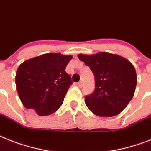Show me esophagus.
<instances>
[{
	"mask_svg": "<svg viewBox=\"0 0 151 151\" xmlns=\"http://www.w3.org/2000/svg\"><path fill=\"white\" fill-rule=\"evenodd\" d=\"M78 86H79L80 88H81V87L82 86V82L81 81H79V82H78Z\"/></svg>",
	"mask_w": 151,
	"mask_h": 151,
	"instance_id": "1",
	"label": "esophagus"
}]
</instances>
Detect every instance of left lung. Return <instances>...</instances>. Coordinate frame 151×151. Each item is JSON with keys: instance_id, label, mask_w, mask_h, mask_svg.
<instances>
[{"instance_id": "left-lung-1", "label": "left lung", "mask_w": 151, "mask_h": 151, "mask_svg": "<svg viewBox=\"0 0 151 151\" xmlns=\"http://www.w3.org/2000/svg\"><path fill=\"white\" fill-rule=\"evenodd\" d=\"M78 56L95 75V91L84 100L87 107L102 117L116 116L123 111L137 86V73L133 64L122 56L109 52Z\"/></svg>"}]
</instances>
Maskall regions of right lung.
Segmentation results:
<instances>
[{
    "label": "right lung",
    "instance_id": "1",
    "mask_svg": "<svg viewBox=\"0 0 151 151\" xmlns=\"http://www.w3.org/2000/svg\"><path fill=\"white\" fill-rule=\"evenodd\" d=\"M72 56L46 53L24 61L15 76L16 89L23 105L39 116H49L58 109L73 84L65 71Z\"/></svg>",
    "mask_w": 151,
    "mask_h": 151
}]
</instances>
